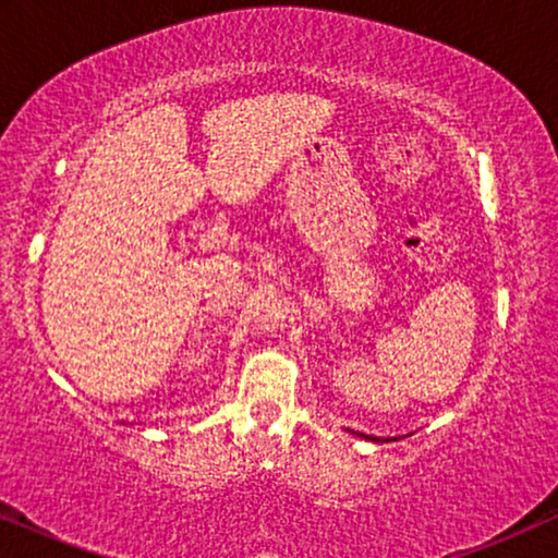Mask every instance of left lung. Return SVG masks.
I'll return each mask as SVG.
<instances>
[{
    "instance_id": "1",
    "label": "left lung",
    "mask_w": 558,
    "mask_h": 558,
    "mask_svg": "<svg viewBox=\"0 0 558 558\" xmlns=\"http://www.w3.org/2000/svg\"><path fill=\"white\" fill-rule=\"evenodd\" d=\"M373 439H376V437H373Z\"/></svg>"
}]
</instances>
